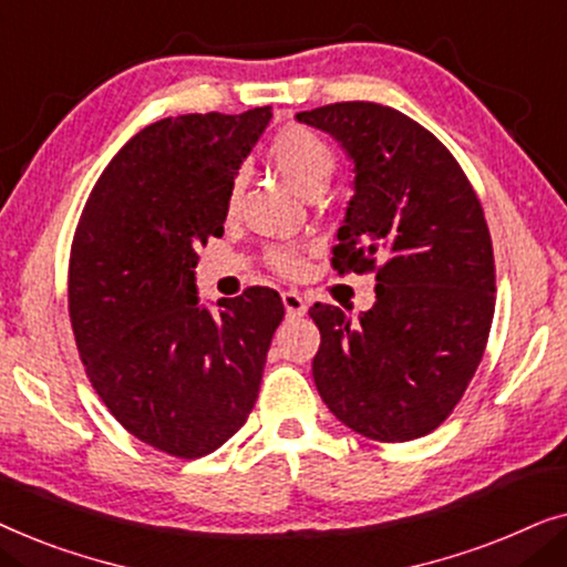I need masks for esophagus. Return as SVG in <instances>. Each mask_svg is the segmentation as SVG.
Listing matches in <instances>:
<instances>
[{
  "mask_svg": "<svg viewBox=\"0 0 567 567\" xmlns=\"http://www.w3.org/2000/svg\"><path fill=\"white\" fill-rule=\"evenodd\" d=\"M281 299H284L286 315H289V317H301L307 312V301L299 291H284Z\"/></svg>",
  "mask_w": 567,
  "mask_h": 567,
  "instance_id": "1",
  "label": "esophagus"
}]
</instances>
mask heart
Listing matches in <instances>:
<instances>
[{
	"mask_svg": "<svg viewBox=\"0 0 567 567\" xmlns=\"http://www.w3.org/2000/svg\"><path fill=\"white\" fill-rule=\"evenodd\" d=\"M268 159L276 173L299 190L301 196L322 193L338 167V157L332 146L320 134L307 126H286L270 138ZM239 181L229 188V206H237ZM268 262L278 274L297 276L305 268V252L299 247H274L268 252Z\"/></svg>",
	"mask_w": 567,
	"mask_h": 567,
	"instance_id": "1",
	"label": "heart"
}]
</instances>
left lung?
Masks as SVG:
<instances>
[{
  "mask_svg": "<svg viewBox=\"0 0 567 567\" xmlns=\"http://www.w3.org/2000/svg\"><path fill=\"white\" fill-rule=\"evenodd\" d=\"M353 162V196L332 268L377 274L359 320L309 309L312 361L330 413L361 436L410 441L439 429L483 359L495 312V262L483 206L460 162L421 123L377 103L297 113Z\"/></svg>",
  "mask_w": 567,
  "mask_h": 567,
  "instance_id": "obj_1",
  "label": "left lung"
}]
</instances>
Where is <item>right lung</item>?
<instances>
[{
  "mask_svg": "<svg viewBox=\"0 0 567 567\" xmlns=\"http://www.w3.org/2000/svg\"><path fill=\"white\" fill-rule=\"evenodd\" d=\"M190 113L138 131L92 188L69 258V317L92 386L128 433L198 460L258 400L281 297L252 286L200 305L198 247L224 235L229 188L270 121Z\"/></svg>",
  "mask_w": 567,
  "mask_h": 567,
  "instance_id": "1",
  "label": "right lung"
}]
</instances>
